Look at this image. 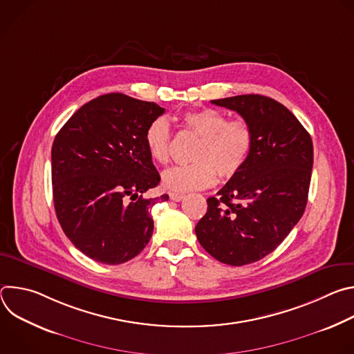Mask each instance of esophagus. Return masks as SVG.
Here are the masks:
<instances>
[{
  "label": "esophagus",
  "instance_id": "1",
  "mask_svg": "<svg viewBox=\"0 0 354 354\" xmlns=\"http://www.w3.org/2000/svg\"><path fill=\"white\" fill-rule=\"evenodd\" d=\"M185 196L182 193H169V198L174 201H180Z\"/></svg>",
  "mask_w": 354,
  "mask_h": 354
}]
</instances>
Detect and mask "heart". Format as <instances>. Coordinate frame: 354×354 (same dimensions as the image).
I'll use <instances>...</instances> for the list:
<instances>
[{"mask_svg": "<svg viewBox=\"0 0 354 354\" xmlns=\"http://www.w3.org/2000/svg\"><path fill=\"white\" fill-rule=\"evenodd\" d=\"M185 127L198 137L192 149L189 165L176 167L162 175V186L172 193L207 189L217 176L228 180L238 175L254 148V131L243 119H231L212 108L186 112ZM149 157L158 164L171 158V126L160 116L151 120L144 131Z\"/></svg>", "mask_w": 354, "mask_h": 354, "instance_id": "b5f03b06", "label": "heart"}]
</instances>
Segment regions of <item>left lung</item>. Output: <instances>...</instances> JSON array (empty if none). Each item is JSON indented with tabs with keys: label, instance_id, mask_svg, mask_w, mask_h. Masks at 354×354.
<instances>
[{
	"label": "left lung",
	"instance_id": "obj_1",
	"mask_svg": "<svg viewBox=\"0 0 354 354\" xmlns=\"http://www.w3.org/2000/svg\"><path fill=\"white\" fill-rule=\"evenodd\" d=\"M212 104L249 123L254 148L241 172L207 198L194 231L213 258L243 266L273 252L304 214L314 147L298 119L272 97L250 93Z\"/></svg>",
	"mask_w": 354,
	"mask_h": 354
}]
</instances>
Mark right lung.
<instances>
[{"label":"right lung","instance_id":"right-lung-1","mask_svg":"<svg viewBox=\"0 0 354 354\" xmlns=\"http://www.w3.org/2000/svg\"><path fill=\"white\" fill-rule=\"evenodd\" d=\"M164 112L154 102L106 93L81 106L55 138L52 183L59 223L73 245L99 263L133 259L153 235L149 209L158 197L142 193L161 178L144 131Z\"/></svg>","mask_w":354,"mask_h":354}]
</instances>
